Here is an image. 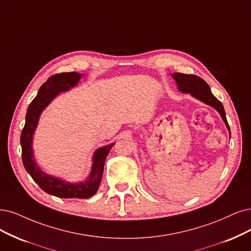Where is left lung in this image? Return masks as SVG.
Masks as SVG:
<instances>
[{
  "label": "left lung",
  "mask_w": 251,
  "mask_h": 251,
  "mask_svg": "<svg viewBox=\"0 0 251 251\" xmlns=\"http://www.w3.org/2000/svg\"><path fill=\"white\" fill-rule=\"evenodd\" d=\"M172 76L176 81H177L179 91H181L182 93H189V94H191L194 98H197L200 101L203 102V103L214 107L221 116L222 120H224V122L226 125V128L228 130H230L226 117V111H225L224 105H222L221 102L212 94L211 89L205 80H203L201 77L193 75V74H184L179 72L173 73Z\"/></svg>",
  "instance_id": "8db88e82"
}]
</instances>
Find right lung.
<instances>
[{
	"instance_id": "obj_1",
	"label": "right lung",
	"mask_w": 251,
	"mask_h": 251,
	"mask_svg": "<svg viewBox=\"0 0 251 251\" xmlns=\"http://www.w3.org/2000/svg\"><path fill=\"white\" fill-rule=\"evenodd\" d=\"M82 75L77 72H66L54 74L40 87L38 94L31 102L26 110L25 124L21 135L23 163L25 171L30 174L33 180L46 193L62 199H88L97 192L103 174L104 162L109 150L114 144L107 145L97 149L93 155L92 170L85 182L69 183L63 179L45 174L34 159V151L32 148L33 135L38 125V120L43 111L52 99L61 92L69 91L77 85Z\"/></svg>"
}]
</instances>
